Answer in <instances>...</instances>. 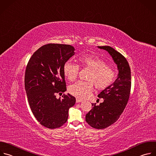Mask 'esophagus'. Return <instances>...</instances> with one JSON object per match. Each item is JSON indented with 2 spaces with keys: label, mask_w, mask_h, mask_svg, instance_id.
Instances as JSON below:
<instances>
[{
  "label": "esophagus",
  "mask_w": 156,
  "mask_h": 156,
  "mask_svg": "<svg viewBox=\"0 0 156 156\" xmlns=\"http://www.w3.org/2000/svg\"><path fill=\"white\" fill-rule=\"evenodd\" d=\"M82 100H80V99H79V98H77V99H76V103H80V102H82Z\"/></svg>",
  "instance_id": "esophagus-1"
}]
</instances>
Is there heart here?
<instances>
[{
    "label": "heart",
    "mask_w": 156,
    "mask_h": 156,
    "mask_svg": "<svg viewBox=\"0 0 156 156\" xmlns=\"http://www.w3.org/2000/svg\"><path fill=\"white\" fill-rule=\"evenodd\" d=\"M81 65L89 70L87 80L77 82L71 85L68 90L71 94L78 98H87L93 91V86L98 90H103L110 86L115 80L116 74L105 62L95 55L86 54L79 58ZM79 72L78 65L68 61L64 64L63 73L70 81L76 79Z\"/></svg>",
    "instance_id": "obj_1"
}]
</instances>
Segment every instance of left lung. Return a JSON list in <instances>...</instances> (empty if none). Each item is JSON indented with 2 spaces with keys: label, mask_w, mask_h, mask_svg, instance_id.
Listing matches in <instances>:
<instances>
[{
  "label": "left lung",
  "mask_w": 156,
  "mask_h": 156,
  "mask_svg": "<svg viewBox=\"0 0 156 156\" xmlns=\"http://www.w3.org/2000/svg\"><path fill=\"white\" fill-rule=\"evenodd\" d=\"M98 47L107 51L117 66V79L103 90L98 97L104 100L99 105L91 103L92 109L86 114L85 120L95 129H103L115 122L125 109L130 97L131 71L126 58L110 46Z\"/></svg>",
  "instance_id": "left-lung-1"
}]
</instances>
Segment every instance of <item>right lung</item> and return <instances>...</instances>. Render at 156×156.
Wrapping results in <instances>:
<instances>
[{
  "instance_id": "1",
  "label": "right lung",
  "mask_w": 156,
  "mask_h": 156,
  "mask_svg": "<svg viewBox=\"0 0 156 156\" xmlns=\"http://www.w3.org/2000/svg\"><path fill=\"white\" fill-rule=\"evenodd\" d=\"M74 51L70 45L49 44L36 51L27 63L24 85L28 102L37 121L47 128L63 126L76 103L75 97L69 93L62 99L56 97L66 91L63 66Z\"/></svg>"
}]
</instances>
